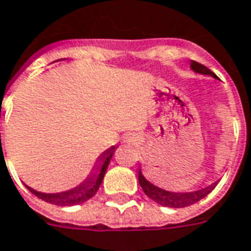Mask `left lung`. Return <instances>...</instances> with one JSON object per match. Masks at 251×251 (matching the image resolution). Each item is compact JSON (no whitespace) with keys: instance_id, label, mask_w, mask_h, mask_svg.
Wrapping results in <instances>:
<instances>
[{"instance_id":"1","label":"left lung","mask_w":251,"mask_h":251,"mask_svg":"<svg viewBox=\"0 0 251 251\" xmlns=\"http://www.w3.org/2000/svg\"><path fill=\"white\" fill-rule=\"evenodd\" d=\"M190 69L193 72H196V73H200V75H206V76L217 78V76L213 72L209 71L204 65L196 62V61H190ZM138 182H140V186L143 187L144 193L151 200H153L155 202L162 205V206H168V208H185V206H189V205L196 204L197 201L204 199L205 196H208L217 185V182H215V183H212L209 186L194 190V192H168V190H164L162 187L151 183L150 180L143 175L141 167L138 168Z\"/></svg>"}]
</instances>
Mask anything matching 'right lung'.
I'll return each instance as SVG.
<instances>
[{"label":"right lung","mask_w":251,"mask_h":251,"mask_svg":"<svg viewBox=\"0 0 251 251\" xmlns=\"http://www.w3.org/2000/svg\"><path fill=\"white\" fill-rule=\"evenodd\" d=\"M115 150H117V147L113 145L108 150L104 151L98 157L95 166L92 168V171L89 173L88 176L80 185H77L73 189L59 193H42L35 190L32 187L27 186V185H25V187L36 197H39L40 200L46 201L49 204L58 205V206H72V205L83 204L85 201H88L89 199H92L98 192V189L100 187L101 180L104 178V174L107 171L108 164H110V160H111Z\"/></svg>","instance_id":"1"}]
</instances>
